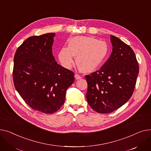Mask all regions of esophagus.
<instances>
[{
  "label": "esophagus",
  "mask_w": 151,
  "mask_h": 151,
  "mask_svg": "<svg viewBox=\"0 0 151 151\" xmlns=\"http://www.w3.org/2000/svg\"><path fill=\"white\" fill-rule=\"evenodd\" d=\"M75 78L77 79V80H78V79H81V78H82V77L81 76H80L78 74H75Z\"/></svg>",
  "instance_id": "obj_1"
}]
</instances>
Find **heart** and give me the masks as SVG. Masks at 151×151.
I'll return each mask as SVG.
<instances>
[{"label": "heart", "mask_w": 151, "mask_h": 151, "mask_svg": "<svg viewBox=\"0 0 151 151\" xmlns=\"http://www.w3.org/2000/svg\"><path fill=\"white\" fill-rule=\"evenodd\" d=\"M109 47L106 42L93 37H75L68 42V47H61L58 58L61 65L70 69L74 63L82 71L91 73L98 68L107 55Z\"/></svg>", "instance_id": "obj_1"}]
</instances>
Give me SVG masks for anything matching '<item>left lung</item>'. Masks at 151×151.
I'll use <instances>...</instances> for the list:
<instances>
[{"instance_id": "8db88e82", "label": "left lung", "mask_w": 151, "mask_h": 151, "mask_svg": "<svg viewBox=\"0 0 151 151\" xmlns=\"http://www.w3.org/2000/svg\"><path fill=\"white\" fill-rule=\"evenodd\" d=\"M112 52L99 70L85 76L90 107L99 113H111L125 104L134 93L139 66L132 48L111 35Z\"/></svg>"}]
</instances>
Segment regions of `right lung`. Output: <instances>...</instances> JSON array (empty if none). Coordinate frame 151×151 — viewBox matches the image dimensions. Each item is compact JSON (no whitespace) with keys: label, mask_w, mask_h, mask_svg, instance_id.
<instances>
[{"label":"right lung","mask_w":151,"mask_h":151,"mask_svg":"<svg viewBox=\"0 0 151 151\" xmlns=\"http://www.w3.org/2000/svg\"><path fill=\"white\" fill-rule=\"evenodd\" d=\"M55 33L29 37L14 57L13 82L25 103L35 110L51 114L63 105L74 74L55 61L52 55Z\"/></svg>","instance_id":"add662e5"}]
</instances>
